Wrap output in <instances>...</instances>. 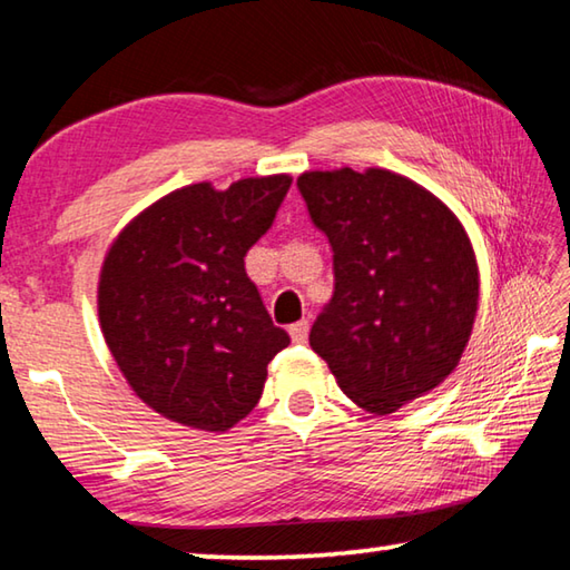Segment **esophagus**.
Segmentation results:
<instances>
[{"label": "esophagus", "mask_w": 570, "mask_h": 570, "mask_svg": "<svg viewBox=\"0 0 570 570\" xmlns=\"http://www.w3.org/2000/svg\"><path fill=\"white\" fill-rule=\"evenodd\" d=\"M288 336H292L294 344H304L306 336H308V322L304 320V322H296V324L288 326Z\"/></svg>", "instance_id": "obj_1"}]
</instances>
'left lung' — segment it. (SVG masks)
I'll return each instance as SVG.
<instances>
[{
    "label": "left lung",
    "instance_id": "obj_1",
    "mask_svg": "<svg viewBox=\"0 0 570 570\" xmlns=\"http://www.w3.org/2000/svg\"><path fill=\"white\" fill-rule=\"evenodd\" d=\"M296 186L334 250V296L308 344L354 404L397 412L445 382L468 346L480 296L468 230L384 168L306 170Z\"/></svg>",
    "mask_w": 570,
    "mask_h": 570
}]
</instances>
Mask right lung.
<instances>
[{
	"label": "right lung",
	"instance_id": "right-lung-1",
	"mask_svg": "<svg viewBox=\"0 0 570 570\" xmlns=\"http://www.w3.org/2000/svg\"><path fill=\"white\" fill-rule=\"evenodd\" d=\"M292 176L216 190L178 188L140 210L100 268L98 316L132 392L170 422L226 432L262 400L266 366L288 346L246 250L272 228Z\"/></svg>",
	"mask_w": 570,
	"mask_h": 570
}]
</instances>
